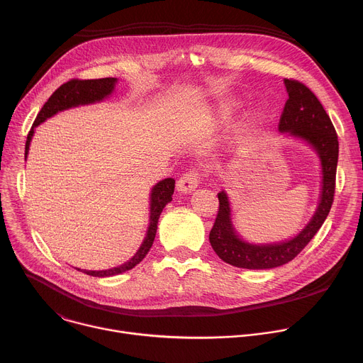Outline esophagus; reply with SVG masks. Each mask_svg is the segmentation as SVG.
I'll return each mask as SVG.
<instances>
[{"label":"esophagus","mask_w":363,"mask_h":363,"mask_svg":"<svg viewBox=\"0 0 363 363\" xmlns=\"http://www.w3.org/2000/svg\"><path fill=\"white\" fill-rule=\"evenodd\" d=\"M202 177H205V172H202L199 168L188 169L179 178V181L177 182L178 191H181V192H191V191H194L198 186V184H199Z\"/></svg>","instance_id":"esophagus-1"}]
</instances>
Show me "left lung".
I'll list each match as a JSON object with an SVG mask.
<instances>
[{"label":"left lung","mask_w":363,"mask_h":363,"mask_svg":"<svg viewBox=\"0 0 363 363\" xmlns=\"http://www.w3.org/2000/svg\"><path fill=\"white\" fill-rule=\"evenodd\" d=\"M289 99L280 116L279 129L290 132L312 145L320 157L323 186L320 202L306 228L280 244L255 245L240 240L230 220V203L224 191L218 194L220 208L210 233V242L223 262L240 269H273L291 262L310 242L325 223L333 203L336 186V167L339 140L335 126L316 94L306 84L294 79H284Z\"/></svg>","instance_id":"left-lung-1"}]
</instances>
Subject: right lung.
<instances>
[{"instance_id": "1", "label": "right lung", "mask_w": 363, "mask_h": 363, "mask_svg": "<svg viewBox=\"0 0 363 363\" xmlns=\"http://www.w3.org/2000/svg\"><path fill=\"white\" fill-rule=\"evenodd\" d=\"M116 79L115 77H105V79H72L62 84L53 94L48 97V100L44 103V106L38 112L31 130L27 135V142H26V160H27V153H28V146L30 140L34 133V128L44 122L47 118L56 115L60 111L79 106V105H89V103L99 101L101 99H105L108 94L112 93L115 89ZM175 189V179L167 178L157 185L153 186L152 194H150V224L147 228V234L143 240V244L138 250V252L130 258L129 262L125 264L111 269V270H101V272H91V270H82L83 273L94 277H109V276H116L121 273H125L130 269H133L136 264H139L147 251L150 250L155 235H157V228H158V220L165 208V205L172 201V194ZM80 270V269H77Z\"/></svg>"}]
</instances>
